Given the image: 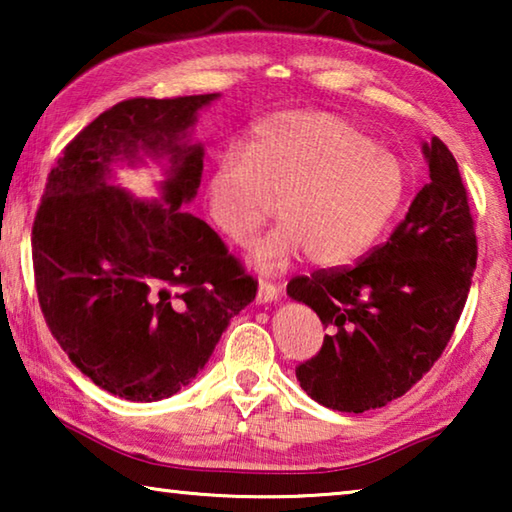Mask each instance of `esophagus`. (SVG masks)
<instances>
[{"mask_svg":"<svg viewBox=\"0 0 512 512\" xmlns=\"http://www.w3.org/2000/svg\"><path fill=\"white\" fill-rule=\"evenodd\" d=\"M277 298V287L273 282H266V280H259V287H257V302H273Z\"/></svg>","mask_w":512,"mask_h":512,"instance_id":"34e87169","label":"esophagus"}]
</instances>
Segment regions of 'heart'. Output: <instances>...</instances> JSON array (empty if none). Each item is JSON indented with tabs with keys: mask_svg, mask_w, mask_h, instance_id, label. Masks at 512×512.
<instances>
[{
	"mask_svg": "<svg viewBox=\"0 0 512 512\" xmlns=\"http://www.w3.org/2000/svg\"><path fill=\"white\" fill-rule=\"evenodd\" d=\"M406 169L348 119L320 110H287L259 119L244 149L214 160L205 187L207 216L230 241L250 244L253 264L273 271L307 253L311 264L345 266L366 255L391 228L406 196Z\"/></svg>",
	"mask_w": 512,
	"mask_h": 512,
	"instance_id": "heart-1",
	"label": "heart"
}]
</instances>
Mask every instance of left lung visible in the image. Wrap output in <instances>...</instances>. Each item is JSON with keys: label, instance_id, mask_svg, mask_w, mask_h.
<instances>
[{"label": "left lung", "instance_id": "left-lung-1", "mask_svg": "<svg viewBox=\"0 0 512 512\" xmlns=\"http://www.w3.org/2000/svg\"><path fill=\"white\" fill-rule=\"evenodd\" d=\"M431 183L391 232L354 266L293 277L287 293L327 329L300 363L302 391L327 409L363 413L411 391L452 339L476 268L474 219L452 151L422 146Z\"/></svg>", "mask_w": 512, "mask_h": 512}]
</instances>
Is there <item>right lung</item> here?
<instances>
[{"mask_svg": "<svg viewBox=\"0 0 512 512\" xmlns=\"http://www.w3.org/2000/svg\"><path fill=\"white\" fill-rule=\"evenodd\" d=\"M216 97H135L101 112L60 153L33 221L47 327L83 375L133 402L187 386L257 293L223 239L180 207L196 196L205 155L187 131ZM142 152L172 164L162 202L105 183L112 161Z\"/></svg>", "mask_w": 512, "mask_h": 512, "instance_id": "add662e5", "label": "right lung"}]
</instances>
